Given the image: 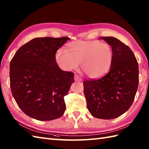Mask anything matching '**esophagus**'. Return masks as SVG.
<instances>
[{"mask_svg": "<svg viewBox=\"0 0 149 149\" xmlns=\"http://www.w3.org/2000/svg\"><path fill=\"white\" fill-rule=\"evenodd\" d=\"M74 80L75 81H83V79H82V78H81L78 75H75Z\"/></svg>", "mask_w": 149, "mask_h": 149, "instance_id": "obj_1", "label": "esophagus"}]
</instances>
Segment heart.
<instances>
[{
    "label": "heart",
    "instance_id": "obj_1",
    "mask_svg": "<svg viewBox=\"0 0 149 149\" xmlns=\"http://www.w3.org/2000/svg\"><path fill=\"white\" fill-rule=\"evenodd\" d=\"M113 58L111 47L100 41H77L68 44L66 50L59 49L56 60L65 70L76 69L81 64V70L88 77L97 79L109 71Z\"/></svg>",
    "mask_w": 149,
    "mask_h": 149
}]
</instances>
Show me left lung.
Listing matches in <instances>:
<instances>
[{"label":"left lung","mask_w":149,"mask_h":149,"mask_svg":"<svg viewBox=\"0 0 149 149\" xmlns=\"http://www.w3.org/2000/svg\"><path fill=\"white\" fill-rule=\"evenodd\" d=\"M111 47L113 58L107 74L83 82L84 94L91 115L113 119L130 108L139 83L138 63L129 47L114 37H100Z\"/></svg>","instance_id":"8db88e82"}]
</instances>
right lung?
<instances>
[{
    "label": "right lung",
    "instance_id": "add662e5",
    "mask_svg": "<svg viewBox=\"0 0 149 149\" xmlns=\"http://www.w3.org/2000/svg\"><path fill=\"white\" fill-rule=\"evenodd\" d=\"M68 37L36 38L22 45L10 62L13 96L26 115L41 121L60 118L66 109L64 97L74 74L59 68L56 54Z\"/></svg>",
    "mask_w": 149,
    "mask_h": 149
}]
</instances>
